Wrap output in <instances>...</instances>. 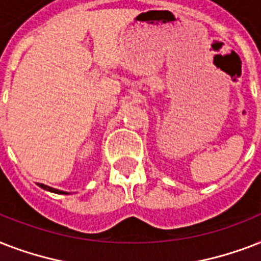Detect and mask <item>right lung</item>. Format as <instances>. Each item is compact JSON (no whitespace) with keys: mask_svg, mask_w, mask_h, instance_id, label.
I'll return each mask as SVG.
<instances>
[{"mask_svg":"<svg viewBox=\"0 0 261 261\" xmlns=\"http://www.w3.org/2000/svg\"><path fill=\"white\" fill-rule=\"evenodd\" d=\"M39 187H42L43 190H47V191H50V192H55V194H66V192H63V191H58V190H55V188H51V187L48 186H44V184H38Z\"/></svg>","mask_w":261,"mask_h":261,"instance_id":"obj_1","label":"right lung"}]
</instances>
